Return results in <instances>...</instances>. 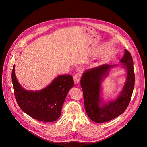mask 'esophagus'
<instances>
[{
	"instance_id": "obj_1",
	"label": "esophagus",
	"mask_w": 147,
	"mask_h": 147,
	"mask_svg": "<svg viewBox=\"0 0 147 147\" xmlns=\"http://www.w3.org/2000/svg\"><path fill=\"white\" fill-rule=\"evenodd\" d=\"M73 79H74V83L76 84H78V82L80 81V74H74V76H73Z\"/></svg>"
}]
</instances>
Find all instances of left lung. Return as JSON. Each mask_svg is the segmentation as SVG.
Segmentation results:
<instances>
[{
  "label": "left lung",
  "instance_id": "8db88e82",
  "mask_svg": "<svg viewBox=\"0 0 147 147\" xmlns=\"http://www.w3.org/2000/svg\"><path fill=\"white\" fill-rule=\"evenodd\" d=\"M120 62L127 70V80L120 95L108 103H100V84L108 70L115 65H103L86 70L81 78L86 111L89 118L95 123L110 121L121 115L130 103L135 82L133 60L130 53L125 49Z\"/></svg>",
  "mask_w": 147,
  "mask_h": 147
}]
</instances>
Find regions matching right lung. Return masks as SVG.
Instances as JSON below:
<instances>
[{"label": "right lung", "instance_id": "1", "mask_svg": "<svg viewBox=\"0 0 147 147\" xmlns=\"http://www.w3.org/2000/svg\"><path fill=\"white\" fill-rule=\"evenodd\" d=\"M11 79L15 98L21 109L33 119L44 122L57 120L67 93L74 86L71 76L61 75L43 90L26 91L21 87L16 79L14 66Z\"/></svg>", "mask_w": 147, "mask_h": 147}]
</instances>
